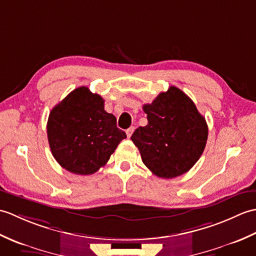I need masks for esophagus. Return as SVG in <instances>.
I'll use <instances>...</instances> for the list:
<instances>
[{
  "label": "esophagus",
  "instance_id": "1",
  "mask_svg": "<svg viewBox=\"0 0 256 256\" xmlns=\"http://www.w3.org/2000/svg\"><path fill=\"white\" fill-rule=\"evenodd\" d=\"M134 130H135V128H134V126H131V128H128L126 130V131H125V132H126V135H128V138H131V135L133 134Z\"/></svg>",
  "mask_w": 256,
  "mask_h": 256
}]
</instances>
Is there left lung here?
Masks as SVG:
<instances>
[{
	"label": "left lung",
	"instance_id": "1",
	"mask_svg": "<svg viewBox=\"0 0 256 256\" xmlns=\"http://www.w3.org/2000/svg\"><path fill=\"white\" fill-rule=\"evenodd\" d=\"M148 123L131 140L148 170L160 178L187 172L200 158L208 138V125L194 103L172 86L150 104L143 106Z\"/></svg>",
	"mask_w": 256,
	"mask_h": 256
}]
</instances>
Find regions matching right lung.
I'll return each mask as SVG.
<instances>
[{
    "mask_svg": "<svg viewBox=\"0 0 256 256\" xmlns=\"http://www.w3.org/2000/svg\"><path fill=\"white\" fill-rule=\"evenodd\" d=\"M47 136L59 165L76 175H91L106 164L126 134L104 110L102 96L79 86L52 110Z\"/></svg>",
    "mask_w": 256,
    "mask_h": 256,
    "instance_id": "add662e5",
    "label": "right lung"
}]
</instances>
